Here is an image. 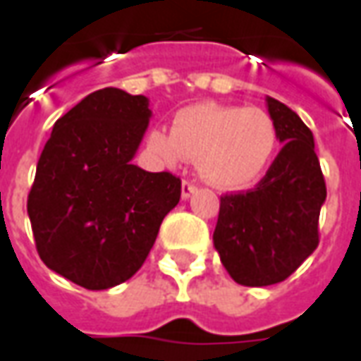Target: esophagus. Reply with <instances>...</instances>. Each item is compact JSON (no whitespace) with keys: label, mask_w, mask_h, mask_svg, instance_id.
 Returning a JSON list of instances; mask_svg holds the SVG:
<instances>
[{"label":"esophagus","mask_w":361,"mask_h":361,"mask_svg":"<svg viewBox=\"0 0 361 361\" xmlns=\"http://www.w3.org/2000/svg\"><path fill=\"white\" fill-rule=\"evenodd\" d=\"M195 191H197V185L193 183V181L183 180V183H181V199H189V197L193 195Z\"/></svg>","instance_id":"obj_1"}]
</instances>
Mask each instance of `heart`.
Here are the masks:
<instances>
[{
    "label": "heart",
    "instance_id": "1",
    "mask_svg": "<svg viewBox=\"0 0 361 361\" xmlns=\"http://www.w3.org/2000/svg\"><path fill=\"white\" fill-rule=\"evenodd\" d=\"M279 127L261 108L203 102L180 110L170 133L152 129L147 149L168 168L185 158L214 188L243 189L267 172L279 149Z\"/></svg>",
    "mask_w": 361,
    "mask_h": 361
}]
</instances>
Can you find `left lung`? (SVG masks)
<instances>
[{
	"label": "left lung",
	"mask_w": 361,
	"mask_h": 361,
	"mask_svg": "<svg viewBox=\"0 0 361 361\" xmlns=\"http://www.w3.org/2000/svg\"><path fill=\"white\" fill-rule=\"evenodd\" d=\"M267 108L284 147L257 188L220 197L214 247L228 274L243 286L286 280L319 245L325 178L310 127L279 100Z\"/></svg>",
	"instance_id": "1"
}]
</instances>
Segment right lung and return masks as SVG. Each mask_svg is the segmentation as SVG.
<instances>
[{
    "label": "right lung",
    "mask_w": 361,
    "mask_h": 361,
    "mask_svg": "<svg viewBox=\"0 0 361 361\" xmlns=\"http://www.w3.org/2000/svg\"><path fill=\"white\" fill-rule=\"evenodd\" d=\"M152 111L149 98L96 90L54 123L27 211L44 265L87 290L139 271L181 180L131 164Z\"/></svg>",
    "instance_id": "obj_1"
}]
</instances>
